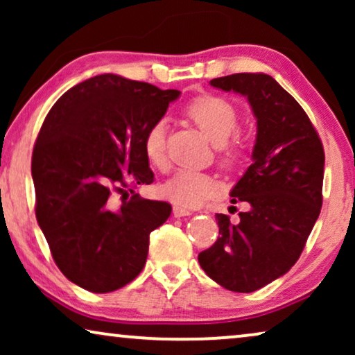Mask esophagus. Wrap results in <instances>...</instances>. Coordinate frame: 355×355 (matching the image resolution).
<instances>
[{
    "instance_id": "esophagus-1",
    "label": "esophagus",
    "mask_w": 355,
    "mask_h": 355,
    "mask_svg": "<svg viewBox=\"0 0 355 355\" xmlns=\"http://www.w3.org/2000/svg\"><path fill=\"white\" fill-rule=\"evenodd\" d=\"M173 215L176 216V218H182V216H189V215H192V211L189 210V208H184V207L174 205V207H173Z\"/></svg>"
}]
</instances>
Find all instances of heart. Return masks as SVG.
I'll use <instances>...</instances> for the list:
<instances>
[{
	"label": "heart",
	"instance_id": "obj_1",
	"mask_svg": "<svg viewBox=\"0 0 355 355\" xmlns=\"http://www.w3.org/2000/svg\"><path fill=\"white\" fill-rule=\"evenodd\" d=\"M186 118L197 125V129L218 145L221 159L234 163L239 157L237 145L226 142L237 129V113L230 101L215 95H202L193 98L184 110ZM145 157L153 166H163L166 159V124L157 121L148 128L144 137ZM215 192V181L208 174L193 169H179L162 186V193L169 200L182 207H197Z\"/></svg>",
	"mask_w": 355,
	"mask_h": 355
}]
</instances>
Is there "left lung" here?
Segmentation results:
<instances>
[{
	"label": "left lung",
	"mask_w": 355,
	"mask_h": 355,
	"mask_svg": "<svg viewBox=\"0 0 355 355\" xmlns=\"http://www.w3.org/2000/svg\"><path fill=\"white\" fill-rule=\"evenodd\" d=\"M210 85L245 96L257 139L252 164L231 191V203L247 210L239 223L216 213L220 236L198 263L225 289L254 293L288 273L302 254L322 210L323 145L302 106L271 76L241 72Z\"/></svg>",
	"instance_id": "8db88e82"
}]
</instances>
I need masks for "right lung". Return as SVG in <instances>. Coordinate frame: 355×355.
Listing matches in <instances>:
<instances>
[{"mask_svg": "<svg viewBox=\"0 0 355 355\" xmlns=\"http://www.w3.org/2000/svg\"><path fill=\"white\" fill-rule=\"evenodd\" d=\"M179 90L116 74L66 92L43 121L32 153L35 215L58 268L72 283L105 294L137 278L150 232L171 205L134 196L119 208L113 191L152 184L144 137Z\"/></svg>", "mask_w": 355, "mask_h": 355, "instance_id": "add662e5", "label": "right lung"}]
</instances>
